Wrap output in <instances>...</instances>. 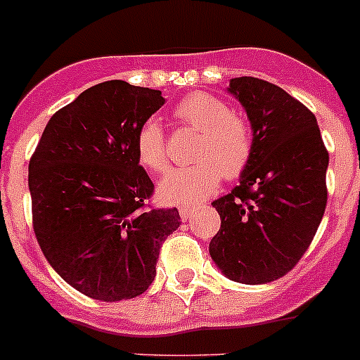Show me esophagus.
<instances>
[{
    "instance_id": "esophagus-1",
    "label": "esophagus",
    "mask_w": 360,
    "mask_h": 360,
    "mask_svg": "<svg viewBox=\"0 0 360 360\" xmlns=\"http://www.w3.org/2000/svg\"><path fill=\"white\" fill-rule=\"evenodd\" d=\"M196 210H198L196 207H186V205H184V207H180V216H182L184 221H187L191 216H193L194 212H196Z\"/></svg>"
}]
</instances>
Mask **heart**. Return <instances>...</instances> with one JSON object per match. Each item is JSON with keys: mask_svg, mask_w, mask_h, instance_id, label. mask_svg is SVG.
I'll list each match as a JSON object with an SVG mask.
<instances>
[{"mask_svg": "<svg viewBox=\"0 0 360 360\" xmlns=\"http://www.w3.org/2000/svg\"><path fill=\"white\" fill-rule=\"evenodd\" d=\"M174 120L198 130L193 158L196 164L171 169L158 184L166 203H196L219 186L221 174L237 178L253 157V131L229 105L207 92H193L173 108ZM135 155L143 167L162 173L167 167L166 137L155 120L144 121L135 134Z\"/></svg>", "mask_w": 360, "mask_h": 360, "instance_id": "b5f03b06", "label": "heart"}]
</instances>
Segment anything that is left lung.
Here are the masks:
<instances>
[{"label": "left lung", "instance_id": "obj_1", "mask_svg": "<svg viewBox=\"0 0 360 360\" xmlns=\"http://www.w3.org/2000/svg\"><path fill=\"white\" fill-rule=\"evenodd\" d=\"M229 92L252 123L253 157L239 186L212 202L221 229L209 252L223 275L257 285L291 271L314 239L328 151L316 115L278 85L240 77Z\"/></svg>", "mask_w": 360, "mask_h": 360}]
</instances>
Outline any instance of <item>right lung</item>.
Instances as JSON below:
<instances>
[{"label": "right lung", "mask_w": 360, "mask_h": 360, "mask_svg": "<svg viewBox=\"0 0 360 360\" xmlns=\"http://www.w3.org/2000/svg\"><path fill=\"white\" fill-rule=\"evenodd\" d=\"M160 91L123 80L92 85L51 115L30 158L34 232L51 268L89 298L143 295L176 209H148L153 182L135 134L164 105Z\"/></svg>", "instance_id": "obj_1"}]
</instances>
